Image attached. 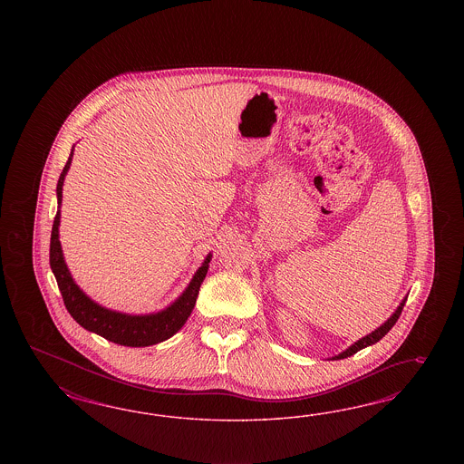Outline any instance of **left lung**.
Segmentation results:
<instances>
[{"label": "left lung", "mask_w": 464, "mask_h": 464, "mask_svg": "<svg viewBox=\"0 0 464 464\" xmlns=\"http://www.w3.org/2000/svg\"><path fill=\"white\" fill-rule=\"evenodd\" d=\"M405 303H407V297L400 303V306L396 308L393 314L384 322V324H381L380 328H376L374 332H371L369 335H365V337L359 338L355 343H352L349 349H345L343 352H340L338 355L335 357H332L334 361H338V359H345V357H351L353 355L355 352L362 351L364 347H369V345H372V343H376V342H380L381 338L384 337L392 328H393L394 324L398 322V318H400V314H401V309L405 306Z\"/></svg>", "instance_id": "1"}]
</instances>
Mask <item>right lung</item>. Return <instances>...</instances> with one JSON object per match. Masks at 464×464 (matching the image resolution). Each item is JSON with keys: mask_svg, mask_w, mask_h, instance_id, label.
I'll list each match as a JSON object with an SVG mask.
<instances>
[{"mask_svg": "<svg viewBox=\"0 0 464 464\" xmlns=\"http://www.w3.org/2000/svg\"><path fill=\"white\" fill-rule=\"evenodd\" d=\"M71 158H72V150L57 180L56 194L59 208L63 200V183L70 169ZM59 223H61V212L57 211L53 233H51L49 262L63 295L64 306L70 311L71 316L76 320V324H82L88 332H93L100 337L107 338L113 343L126 345V347L155 345L167 338L173 337L182 328L196 306L200 284L206 279V274L209 268L211 253L206 256V260L202 262V266L198 267L196 276L192 277V281L187 285L182 295L175 303H171L169 308L151 313V314H127V313H119V311L100 306L99 303L92 301L78 287V284L71 277V272L63 256V248L59 241Z\"/></svg>", "mask_w": 464, "mask_h": 464, "instance_id": "1", "label": "right lung"}]
</instances>
